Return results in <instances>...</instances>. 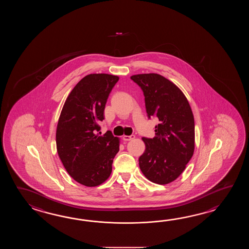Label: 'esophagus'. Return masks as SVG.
Returning <instances> with one entry per match:
<instances>
[{
  "instance_id": "obj_1",
  "label": "esophagus",
  "mask_w": 249,
  "mask_h": 249,
  "mask_svg": "<svg viewBox=\"0 0 249 249\" xmlns=\"http://www.w3.org/2000/svg\"><path fill=\"white\" fill-rule=\"evenodd\" d=\"M135 138V136L134 135H124L123 136V140L124 141H125V142H128V141H132V140H133Z\"/></svg>"
}]
</instances>
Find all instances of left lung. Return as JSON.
I'll list each match as a JSON object with an SVG mask.
<instances>
[{"instance_id":"1","label":"left lung","mask_w":249,"mask_h":249,"mask_svg":"<svg viewBox=\"0 0 249 249\" xmlns=\"http://www.w3.org/2000/svg\"><path fill=\"white\" fill-rule=\"evenodd\" d=\"M143 91L148 118L157 117L153 139L142 138L145 151L139 165L145 177L158 184L176 180L186 168L195 148V123L183 92L159 74L131 76Z\"/></svg>"}]
</instances>
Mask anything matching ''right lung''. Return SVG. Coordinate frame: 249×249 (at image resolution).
I'll list each match as a JSON object with an SVG mask.
<instances>
[{"instance_id": "1", "label": "right lung", "mask_w": 249, "mask_h": 249, "mask_svg": "<svg viewBox=\"0 0 249 249\" xmlns=\"http://www.w3.org/2000/svg\"><path fill=\"white\" fill-rule=\"evenodd\" d=\"M119 77L90 74L78 82L65 101L58 118L56 144L65 169L87 187L101 185L110 176L119 151V139L110 131L101 135L107 100Z\"/></svg>"}]
</instances>
